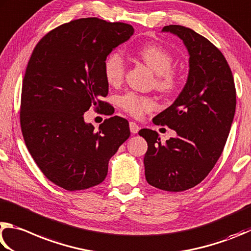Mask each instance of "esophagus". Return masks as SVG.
I'll list each match as a JSON object with an SVG mask.
<instances>
[{"mask_svg": "<svg viewBox=\"0 0 251 251\" xmlns=\"http://www.w3.org/2000/svg\"><path fill=\"white\" fill-rule=\"evenodd\" d=\"M129 126H130V131H131V133L135 134V133H138V132H139L140 128H139V126H138L137 123H135V122H130Z\"/></svg>", "mask_w": 251, "mask_h": 251, "instance_id": "34e87169", "label": "esophagus"}]
</instances>
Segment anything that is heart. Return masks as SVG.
<instances>
[{"label": "heart", "mask_w": 251, "mask_h": 251, "mask_svg": "<svg viewBox=\"0 0 251 251\" xmlns=\"http://www.w3.org/2000/svg\"><path fill=\"white\" fill-rule=\"evenodd\" d=\"M144 63L156 74V87L160 90L170 92L176 87L177 79L171 70L173 66V56L164 47L149 44L138 51ZM126 70V61L121 51L114 50L105 57L103 61V74L110 85H118L122 80ZM121 108L135 118L142 117L155 108L154 100L150 97L128 92L119 100Z\"/></svg>", "instance_id": "obj_1"}]
</instances>
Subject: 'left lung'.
Instances as JSON below:
<instances>
[{
    "label": "left lung",
    "mask_w": 251,
    "mask_h": 251,
    "mask_svg": "<svg viewBox=\"0 0 251 251\" xmlns=\"http://www.w3.org/2000/svg\"><path fill=\"white\" fill-rule=\"evenodd\" d=\"M162 32L182 39L190 55L185 86L153 118L154 125L168 126L176 137L162 143L156 131L142 129L139 134L148 142V183L182 192L203 181L221 156L234 120L236 89L227 60L207 38L181 25L164 26Z\"/></svg>",
    "instance_id": "1"
}]
</instances>
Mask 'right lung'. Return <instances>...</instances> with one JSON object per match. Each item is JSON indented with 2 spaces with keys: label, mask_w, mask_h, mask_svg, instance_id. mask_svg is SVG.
Wrapping results in <instances>:
<instances>
[{
  "label": "right lung",
  "mask_w": 251,
  "mask_h": 251,
  "mask_svg": "<svg viewBox=\"0 0 251 251\" xmlns=\"http://www.w3.org/2000/svg\"><path fill=\"white\" fill-rule=\"evenodd\" d=\"M133 33L129 24L87 17L58 26L34 48L22 88L21 128L43 174L64 190L100 184L130 137L126 119H105L95 131L83 113L108 105L101 100L109 89L103 61Z\"/></svg>",
  "instance_id": "1"
}]
</instances>
